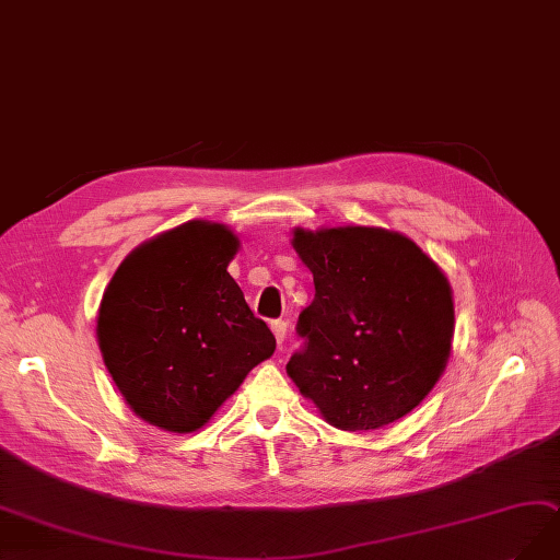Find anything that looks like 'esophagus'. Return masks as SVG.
Returning a JSON list of instances; mask_svg holds the SVG:
<instances>
[{"label":"esophagus","instance_id":"34e87169","mask_svg":"<svg viewBox=\"0 0 560 560\" xmlns=\"http://www.w3.org/2000/svg\"><path fill=\"white\" fill-rule=\"evenodd\" d=\"M272 332H275L277 343L281 346L283 339H285V323H283V320H275V323H272Z\"/></svg>","mask_w":560,"mask_h":560}]
</instances>
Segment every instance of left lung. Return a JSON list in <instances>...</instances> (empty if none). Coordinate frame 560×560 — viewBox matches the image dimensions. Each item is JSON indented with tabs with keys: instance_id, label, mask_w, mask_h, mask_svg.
<instances>
[{
	"instance_id": "1",
	"label": "left lung",
	"mask_w": 560,
	"mask_h": 560,
	"mask_svg": "<svg viewBox=\"0 0 560 560\" xmlns=\"http://www.w3.org/2000/svg\"><path fill=\"white\" fill-rule=\"evenodd\" d=\"M291 244L316 298L300 314L304 348L285 374L337 429L374 431L408 416L450 360L454 298L443 269L378 225L293 228Z\"/></svg>"
}]
</instances>
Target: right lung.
<instances>
[{"label": "right lung", "instance_id": "obj_1", "mask_svg": "<svg viewBox=\"0 0 560 560\" xmlns=\"http://www.w3.org/2000/svg\"><path fill=\"white\" fill-rule=\"evenodd\" d=\"M231 228L194 219L136 246L103 291L96 341L140 420L191 433L212 420L277 341L228 275Z\"/></svg>", "mask_w": 560, "mask_h": 560}]
</instances>
